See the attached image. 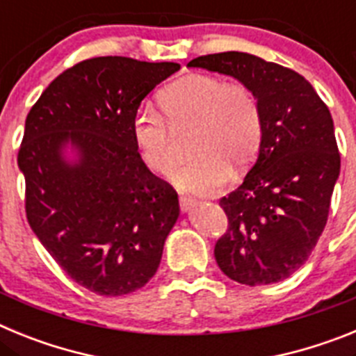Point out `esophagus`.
Wrapping results in <instances>:
<instances>
[{"label":"esophagus","instance_id":"esophagus-1","mask_svg":"<svg viewBox=\"0 0 356 356\" xmlns=\"http://www.w3.org/2000/svg\"><path fill=\"white\" fill-rule=\"evenodd\" d=\"M194 205V197L187 196V194H180V207L181 210H188Z\"/></svg>","mask_w":356,"mask_h":356}]
</instances>
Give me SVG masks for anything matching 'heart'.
I'll return each instance as SVG.
<instances>
[{"instance_id":"1","label":"heart","mask_w":356,"mask_h":356,"mask_svg":"<svg viewBox=\"0 0 356 356\" xmlns=\"http://www.w3.org/2000/svg\"><path fill=\"white\" fill-rule=\"evenodd\" d=\"M156 110H140L131 134L140 159L159 175L178 160L175 131L194 127L191 156L175 172L178 187L210 194L225 187L232 169H246L260 151L264 115L259 97L244 83L212 74H188L160 92Z\"/></svg>"}]
</instances>
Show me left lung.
<instances>
[{"mask_svg":"<svg viewBox=\"0 0 356 356\" xmlns=\"http://www.w3.org/2000/svg\"><path fill=\"white\" fill-rule=\"evenodd\" d=\"M188 67L237 78L264 115L259 159L219 200L228 228L213 248L217 266L250 287L282 282L307 262L328 221L341 172L332 114L301 74L250 53L197 56Z\"/></svg>","mask_w":356,"mask_h":356,"instance_id":"8db88e82","label":"left lung"}]
</instances>
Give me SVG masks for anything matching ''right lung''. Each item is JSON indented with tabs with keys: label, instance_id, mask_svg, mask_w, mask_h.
Instances as JSON below:
<instances>
[{
	"label": "right lung",
	"instance_id": "add662e5",
	"mask_svg": "<svg viewBox=\"0 0 356 356\" xmlns=\"http://www.w3.org/2000/svg\"><path fill=\"white\" fill-rule=\"evenodd\" d=\"M175 62L96 56L65 69L31 106L17 163L33 234L78 285L130 294L159 269L178 194L140 159L134 119ZM79 149L76 164L61 149Z\"/></svg>",
	"mask_w": 356,
	"mask_h": 356
}]
</instances>
